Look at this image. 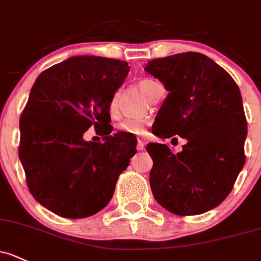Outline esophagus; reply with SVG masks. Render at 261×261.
I'll use <instances>...</instances> for the list:
<instances>
[{
    "label": "esophagus",
    "instance_id": "esophagus-1",
    "mask_svg": "<svg viewBox=\"0 0 261 261\" xmlns=\"http://www.w3.org/2000/svg\"><path fill=\"white\" fill-rule=\"evenodd\" d=\"M145 144H146V142H145L144 140H138V145H136V149H138L139 151H141V150L145 149Z\"/></svg>",
    "mask_w": 261,
    "mask_h": 261
}]
</instances>
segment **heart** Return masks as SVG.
I'll return each instance as SVG.
<instances>
[{
  "label": "heart",
  "mask_w": 261,
  "mask_h": 261,
  "mask_svg": "<svg viewBox=\"0 0 261 261\" xmlns=\"http://www.w3.org/2000/svg\"><path fill=\"white\" fill-rule=\"evenodd\" d=\"M155 84L156 82L152 80H142L140 82V89H141V91L149 97L150 91H151L152 86ZM119 92H115V94L112 95L111 100H110L109 110L111 115H116L117 111H119ZM147 125H149V123H147L146 120L144 119H126L123 120V121L117 123V130H119L120 133L128 134V135L140 136L144 135V134L146 133Z\"/></svg>",
  "instance_id": "obj_1"
}]
</instances>
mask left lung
Wrapping results in <instances>:
<instances>
[{
	"label": "left lung",
	"instance_id": "left-lung-1",
	"mask_svg": "<svg viewBox=\"0 0 261 261\" xmlns=\"http://www.w3.org/2000/svg\"><path fill=\"white\" fill-rule=\"evenodd\" d=\"M145 71L169 95L156 116L155 135L186 139L182 151L149 144L150 186L156 201L175 215H199L224 201L245 164L246 117L237 82L199 52L147 62Z\"/></svg>",
	"mask_w": 261,
	"mask_h": 261
}]
</instances>
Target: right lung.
Instances as JSON below:
<instances>
[{
	"mask_svg": "<svg viewBox=\"0 0 261 261\" xmlns=\"http://www.w3.org/2000/svg\"><path fill=\"white\" fill-rule=\"evenodd\" d=\"M130 71L126 61L75 56L38 75L20 117L18 156L27 186L42 206L67 219L102 210L136 153L111 135L109 103ZM94 125L103 143L85 142Z\"/></svg>",
	"mask_w": 261,
	"mask_h": 261,
	"instance_id": "right-lung-1",
	"label": "right lung"
}]
</instances>
